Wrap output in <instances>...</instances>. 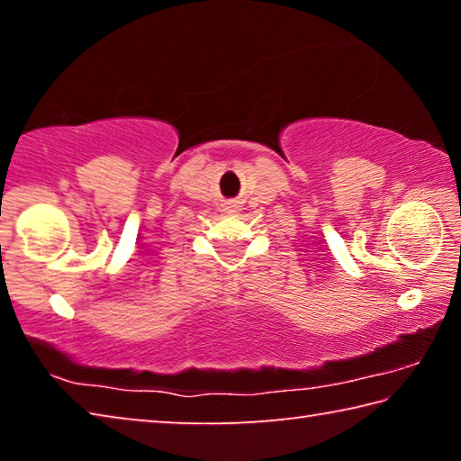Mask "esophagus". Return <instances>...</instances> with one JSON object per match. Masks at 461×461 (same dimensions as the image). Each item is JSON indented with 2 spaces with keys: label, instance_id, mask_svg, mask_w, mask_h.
<instances>
[{
  "label": "esophagus",
  "instance_id": "esophagus-1",
  "mask_svg": "<svg viewBox=\"0 0 461 461\" xmlns=\"http://www.w3.org/2000/svg\"><path fill=\"white\" fill-rule=\"evenodd\" d=\"M233 207H236V205H230V207H228V209H230V213L233 212Z\"/></svg>",
  "mask_w": 461,
  "mask_h": 461
}]
</instances>
